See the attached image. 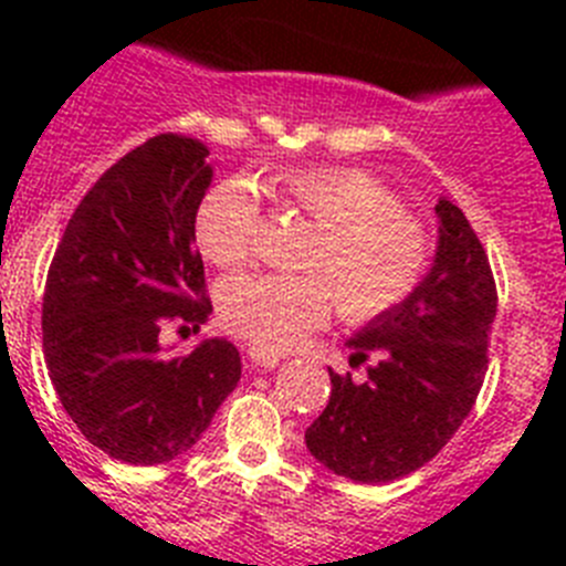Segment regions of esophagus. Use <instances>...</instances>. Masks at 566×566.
I'll return each instance as SVG.
<instances>
[{
    "label": "esophagus",
    "mask_w": 566,
    "mask_h": 566,
    "mask_svg": "<svg viewBox=\"0 0 566 566\" xmlns=\"http://www.w3.org/2000/svg\"><path fill=\"white\" fill-rule=\"evenodd\" d=\"M280 354H272V352H263V348H249V363L254 365V368H274V365H280Z\"/></svg>",
    "instance_id": "obj_1"
}]
</instances>
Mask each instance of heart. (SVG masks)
Returning <instances> with one entry per match:
<instances>
[{"instance_id": "obj_1", "label": "heart", "mask_w": 566, "mask_h": 566, "mask_svg": "<svg viewBox=\"0 0 566 566\" xmlns=\"http://www.w3.org/2000/svg\"><path fill=\"white\" fill-rule=\"evenodd\" d=\"M289 207L319 229L303 269L308 274H240L221 289V319L258 348L283 352L323 326L332 300L345 319L391 312L428 269V238L391 189L368 172L297 167L274 178ZM260 207L252 189L223 181L195 214V243L214 266L252 258Z\"/></svg>"}]
</instances>
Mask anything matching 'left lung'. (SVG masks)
I'll use <instances>...</instances> for the list:
<instances>
[{
  "label": "left lung",
  "mask_w": 566,
  "mask_h": 566,
  "mask_svg": "<svg viewBox=\"0 0 566 566\" xmlns=\"http://www.w3.org/2000/svg\"><path fill=\"white\" fill-rule=\"evenodd\" d=\"M437 254L419 286L365 323L332 397L306 431V448L337 476L363 484L402 479L431 462L470 413L488 371L496 283L488 254L457 203H437Z\"/></svg>",
  "instance_id": "obj_1"
}]
</instances>
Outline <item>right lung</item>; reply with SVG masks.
Wrapping results in <instances>:
<instances>
[{
  "label": "right lung",
  "mask_w": 566,
  "mask_h": 566,
  "mask_svg": "<svg viewBox=\"0 0 566 566\" xmlns=\"http://www.w3.org/2000/svg\"><path fill=\"white\" fill-rule=\"evenodd\" d=\"M207 144L155 135L93 184L50 263L44 363L78 431L107 457L164 464L192 448L240 379L221 337L187 357L161 328L203 326L212 303L195 249V214L212 184Z\"/></svg>",
  "instance_id": "add662e5"
}]
</instances>
